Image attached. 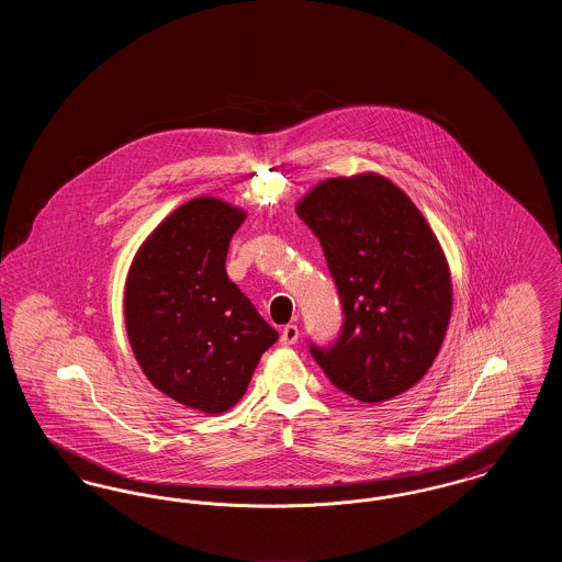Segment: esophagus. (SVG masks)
<instances>
[{
    "label": "esophagus",
    "mask_w": 562,
    "mask_h": 562,
    "mask_svg": "<svg viewBox=\"0 0 562 562\" xmlns=\"http://www.w3.org/2000/svg\"><path fill=\"white\" fill-rule=\"evenodd\" d=\"M296 339H299V328H296V324H286L284 328H282V335H280V346H294L296 344Z\"/></svg>",
    "instance_id": "1"
}]
</instances>
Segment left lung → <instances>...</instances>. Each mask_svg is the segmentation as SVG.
<instances>
[{
	"mask_svg": "<svg viewBox=\"0 0 562 562\" xmlns=\"http://www.w3.org/2000/svg\"><path fill=\"white\" fill-rule=\"evenodd\" d=\"M294 211L321 240L346 316L335 346H312V356L356 401L401 396L428 373L453 310L449 263L426 216L376 172L326 179Z\"/></svg>",
	"mask_w": 562,
	"mask_h": 562,
	"instance_id": "left-lung-1",
	"label": "left lung"
}]
</instances>
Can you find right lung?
Wrapping results in <instances>:
<instances>
[{
	"instance_id": "add662e5",
	"label": "right lung",
	"mask_w": 562,
	"mask_h": 562,
	"mask_svg": "<svg viewBox=\"0 0 562 562\" xmlns=\"http://www.w3.org/2000/svg\"><path fill=\"white\" fill-rule=\"evenodd\" d=\"M246 213L193 198L140 244L124 321L145 376L168 398L216 415L240 401L278 333L229 280L225 257Z\"/></svg>"
}]
</instances>
